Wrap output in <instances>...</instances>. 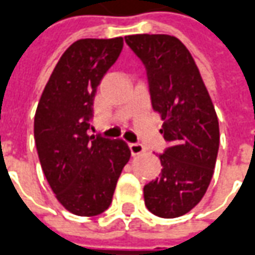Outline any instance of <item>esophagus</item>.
Masks as SVG:
<instances>
[{
  "instance_id": "34e87169",
  "label": "esophagus",
  "mask_w": 255,
  "mask_h": 255,
  "mask_svg": "<svg viewBox=\"0 0 255 255\" xmlns=\"http://www.w3.org/2000/svg\"><path fill=\"white\" fill-rule=\"evenodd\" d=\"M129 148H130L131 155H140V153L145 151V148L142 147L141 144H138V142H131V144H129Z\"/></svg>"
}]
</instances>
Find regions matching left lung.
I'll use <instances>...</instances> for the list:
<instances>
[{
	"label": "left lung",
	"instance_id": "1",
	"mask_svg": "<svg viewBox=\"0 0 255 255\" xmlns=\"http://www.w3.org/2000/svg\"><path fill=\"white\" fill-rule=\"evenodd\" d=\"M145 67L151 104L165 121L169 142L159 155L160 176L144 187V202L162 218L184 216L198 205L214 173L220 128L214 106L185 45L166 34L125 37Z\"/></svg>",
	"mask_w": 255,
	"mask_h": 255
}]
</instances>
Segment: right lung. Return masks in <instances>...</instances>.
<instances>
[{
  "instance_id": "right-lung-1",
  "label": "right lung",
  "mask_w": 255,
  "mask_h": 255,
  "mask_svg": "<svg viewBox=\"0 0 255 255\" xmlns=\"http://www.w3.org/2000/svg\"><path fill=\"white\" fill-rule=\"evenodd\" d=\"M124 38L74 42L56 64L34 118L41 167L67 210L92 217L107 210L130 149L124 140L88 136L97 86L121 55Z\"/></svg>"
}]
</instances>
